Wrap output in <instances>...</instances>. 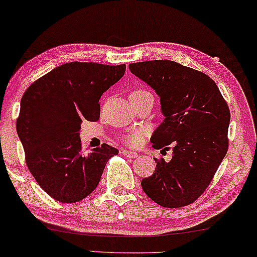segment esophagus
<instances>
[{
  "mask_svg": "<svg viewBox=\"0 0 257 257\" xmlns=\"http://www.w3.org/2000/svg\"><path fill=\"white\" fill-rule=\"evenodd\" d=\"M122 154L126 158H137L138 157V154H137L136 152H132V151H128V150H122Z\"/></svg>",
  "mask_w": 257,
  "mask_h": 257,
  "instance_id": "1",
  "label": "esophagus"
}]
</instances>
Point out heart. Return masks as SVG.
<instances>
[{
  "mask_svg": "<svg viewBox=\"0 0 257 257\" xmlns=\"http://www.w3.org/2000/svg\"><path fill=\"white\" fill-rule=\"evenodd\" d=\"M139 94H151L147 90H137L135 92L131 93V96H139ZM146 135V128L139 127L133 130V131L130 133V135L125 138V142L130 146H138L140 143L143 142L144 136Z\"/></svg>",
  "mask_w": 257,
  "mask_h": 257,
  "instance_id": "heart-1",
  "label": "heart"
}]
</instances>
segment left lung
I'll return each instance as SVG.
<instances>
[{"mask_svg": "<svg viewBox=\"0 0 257 257\" xmlns=\"http://www.w3.org/2000/svg\"><path fill=\"white\" fill-rule=\"evenodd\" d=\"M133 75L160 97L164 121L151 137L153 149H172L156 160L142 187L158 205L179 208L194 202L212 181L228 151L229 107L214 80L168 59L132 63Z\"/></svg>", "mask_w": 257, "mask_h": 257, "instance_id": "obj_1", "label": "left lung"}]
</instances>
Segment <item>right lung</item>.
I'll use <instances>...</instances> for the list:
<instances>
[{"instance_id":"right-lung-1","label":"right lung","mask_w":257,"mask_h":257,"mask_svg":"<svg viewBox=\"0 0 257 257\" xmlns=\"http://www.w3.org/2000/svg\"><path fill=\"white\" fill-rule=\"evenodd\" d=\"M125 64L71 62L57 66L28 87L21 99L17 135L35 180L59 202H78L91 194L111 157L107 144L84 154L83 120L97 121L99 99L124 76Z\"/></svg>"}]
</instances>
